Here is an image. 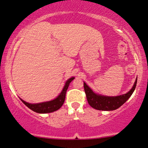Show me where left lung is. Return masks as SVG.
<instances>
[{
	"label": "left lung",
	"instance_id": "1",
	"mask_svg": "<svg viewBox=\"0 0 148 148\" xmlns=\"http://www.w3.org/2000/svg\"><path fill=\"white\" fill-rule=\"evenodd\" d=\"M137 79L132 89L127 94L118 96H106L96 94L84 82V89L88 103L93 108L99 110H114L122 106L132 95L136 87Z\"/></svg>",
	"mask_w": 148,
	"mask_h": 148
}]
</instances>
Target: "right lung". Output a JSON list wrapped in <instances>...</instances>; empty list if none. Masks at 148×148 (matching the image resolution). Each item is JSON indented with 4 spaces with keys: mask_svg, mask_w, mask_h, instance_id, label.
Instances as JSON below:
<instances>
[{
    "mask_svg": "<svg viewBox=\"0 0 148 148\" xmlns=\"http://www.w3.org/2000/svg\"><path fill=\"white\" fill-rule=\"evenodd\" d=\"M74 78L75 77H71V78L68 79L67 82H66L64 89H63L62 92H61L59 96L56 98L55 99H54V100L36 104L29 103L21 100H21L29 108L34 111V112H38V113H49V112H54V111L59 110L62 106L63 104H64L66 98V91H67L68 88H69L70 83L72 82V80H73Z\"/></svg>",
    "mask_w": 148,
    "mask_h": 148,
    "instance_id": "add662e5",
    "label": "right lung"
}]
</instances>
